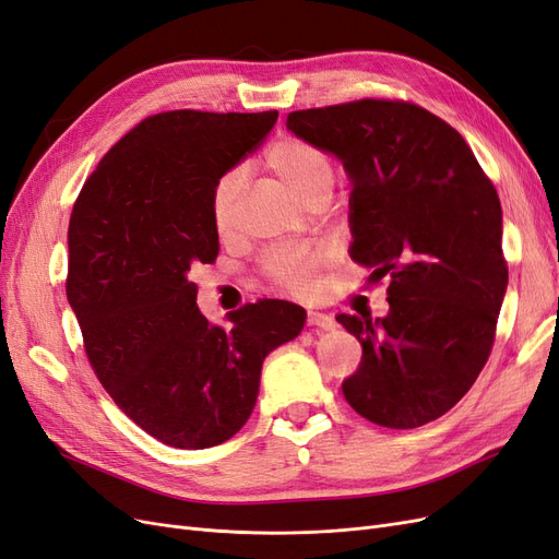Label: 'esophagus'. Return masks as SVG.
Returning <instances> with one entry per match:
<instances>
[{
	"label": "esophagus",
	"instance_id": "1",
	"mask_svg": "<svg viewBox=\"0 0 559 559\" xmlns=\"http://www.w3.org/2000/svg\"><path fill=\"white\" fill-rule=\"evenodd\" d=\"M308 326L321 329V331H331L335 329V319L324 312H308Z\"/></svg>",
	"mask_w": 559,
	"mask_h": 559
}]
</instances>
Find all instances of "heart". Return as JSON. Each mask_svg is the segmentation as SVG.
<instances>
[{
	"mask_svg": "<svg viewBox=\"0 0 559 559\" xmlns=\"http://www.w3.org/2000/svg\"><path fill=\"white\" fill-rule=\"evenodd\" d=\"M265 167L273 173L286 189H289L302 205L312 207L317 202H329L335 186V167L324 148L300 140L282 138L270 144L265 154ZM245 189V170L230 167L214 181L210 212L212 224L218 233H228L235 222V210ZM321 263V253L314 251H277L267 257L265 267L280 284L302 289Z\"/></svg>",
	"mask_w": 559,
	"mask_h": 559,
	"instance_id": "b5f03b06",
	"label": "heart"
}]
</instances>
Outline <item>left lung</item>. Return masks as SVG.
<instances>
[{"mask_svg":"<svg viewBox=\"0 0 559 559\" xmlns=\"http://www.w3.org/2000/svg\"><path fill=\"white\" fill-rule=\"evenodd\" d=\"M286 130L343 163L349 257L392 280L384 317H335L364 347L343 394L380 427L427 425L468 392L495 343L509 286L495 186L462 134L415 105L294 111Z\"/></svg>","mask_w":559,"mask_h":559,"instance_id":"left-lung-1","label":"left lung"}]
</instances>
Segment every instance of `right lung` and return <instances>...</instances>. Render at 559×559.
I'll use <instances>...</instances> for the list:
<instances>
[{
  "label": "right lung",
  "mask_w": 559,
  "mask_h": 559,
  "mask_svg": "<svg viewBox=\"0 0 559 559\" xmlns=\"http://www.w3.org/2000/svg\"><path fill=\"white\" fill-rule=\"evenodd\" d=\"M277 111H165L130 130L83 183L67 249V300L95 376L134 425L181 450L226 443L257 405L261 368L306 326L289 300L212 324L195 263H212L214 181L273 130Z\"/></svg>",
  "instance_id": "1"
}]
</instances>
